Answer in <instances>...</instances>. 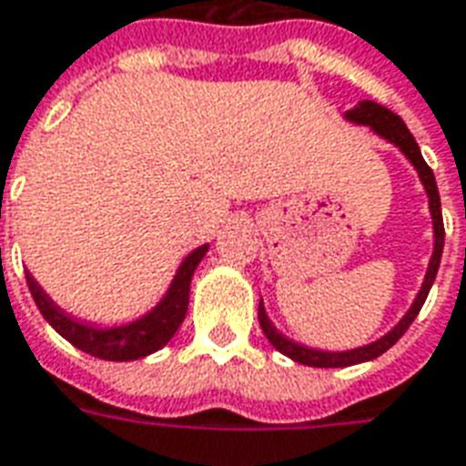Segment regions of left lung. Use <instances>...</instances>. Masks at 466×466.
Instances as JSON below:
<instances>
[{"instance_id":"1","label":"left lung","mask_w":466,"mask_h":466,"mask_svg":"<svg viewBox=\"0 0 466 466\" xmlns=\"http://www.w3.org/2000/svg\"><path fill=\"white\" fill-rule=\"evenodd\" d=\"M346 120L350 123H356V126H368L373 130L375 136H380L382 140H388L395 147H400V153L408 157L412 167L420 175V182H422V187L427 192V202H430V217H432V232H435V247H432V259L427 264V274L425 281L420 286V291H417L415 301L408 309V313L402 316V319L392 326L385 336H380L373 343H368V346H358L350 348V350H320V348H309L299 343V340L286 339L281 330H277V326L268 320L267 309H264V301H259V323L261 330H264V336L268 339V343L277 348L279 353H284L291 360L301 365H311V368H348V365H356V363H365V360H373V358L382 356L388 348H392L402 339V333L410 329V323L417 319V313L422 309V303H425L427 294H430V289L435 284L437 277V268H440V259H442V247H444V224H442V205H440V192H437V182L435 175L430 170V165L425 163V157L420 153V146L415 143V137L405 126V120L395 116L392 110H388L385 106L375 101H360L356 108L346 110Z\"/></svg>"}]
</instances>
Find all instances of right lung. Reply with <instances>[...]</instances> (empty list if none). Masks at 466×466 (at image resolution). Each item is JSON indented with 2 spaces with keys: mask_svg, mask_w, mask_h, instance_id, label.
Wrapping results in <instances>:
<instances>
[{
  "mask_svg": "<svg viewBox=\"0 0 466 466\" xmlns=\"http://www.w3.org/2000/svg\"><path fill=\"white\" fill-rule=\"evenodd\" d=\"M207 249H209V244H202L198 249L189 251L175 271L165 296L150 311L130 323L110 326V329L86 323V320H78L76 316L64 311L61 306L51 301L49 294L41 289L39 281L31 277L29 271H26V284H29L34 301L39 306L41 316L49 320V326L58 336L74 343L78 350H84L88 356L103 358V360H137V358H146L155 350H160L177 333L180 323L185 320V313H187L192 274L199 261L205 259Z\"/></svg>",
  "mask_w": 466,
  "mask_h": 466,
  "instance_id": "1",
  "label": "right lung"
}]
</instances>
